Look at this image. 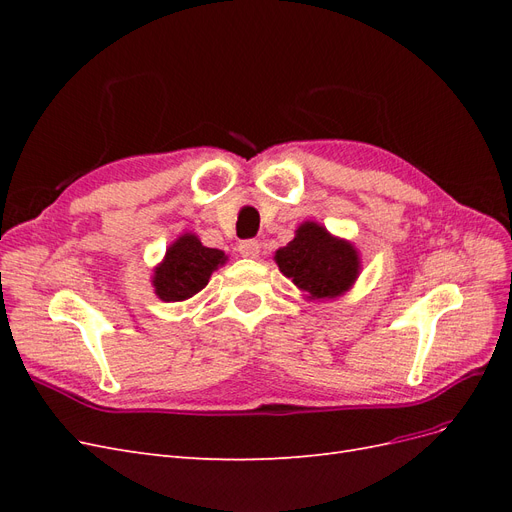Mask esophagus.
I'll return each mask as SVG.
<instances>
[{"mask_svg": "<svg viewBox=\"0 0 512 512\" xmlns=\"http://www.w3.org/2000/svg\"><path fill=\"white\" fill-rule=\"evenodd\" d=\"M239 254L243 258H258L260 256V243L254 239H247L239 243Z\"/></svg>", "mask_w": 512, "mask_h": 512, "instance_id": "1", "label": "esophagus"}]
</instances>
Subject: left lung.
<instances>
[{
    "label": "left lung",
    "mask_w": 512,
    "mask_h": 512,
    "mask_svg": "<svg viewBox=\"0 0 512 512\" xmlns=\"http://www.w3.org/2000/svg\"><path fill=\"white\" fill-rule=\"evenodd\" d=\"M307 301H331L346 294L361 275V256L354 243L335 237L322 224L307 220L294 239L273 256Z\"/></svg>",
    "instance_id": "left-lung-1"
}]
</instances>
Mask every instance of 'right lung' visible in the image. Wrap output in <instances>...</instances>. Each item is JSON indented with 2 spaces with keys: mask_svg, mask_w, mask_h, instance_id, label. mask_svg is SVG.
<instances>
[{
  "mask_svg": "<svg viewBox=\"0 0 512 512\" xmlns=\"http://www.w3.org/2000/svg\"><path fill=\"white\" fill-rule=\"evenodd\" d=\"M226 260L222 250L203 245L194 232H183L166 247L162 262L153 267V292L164 303L188 301L209 284L213 271L224 267Z\"/></svg>",
  "mask_w": 512,
  "mask_h": 512,
  "instance_id": "1",
  "label": "right lung"
}]
</instances>
